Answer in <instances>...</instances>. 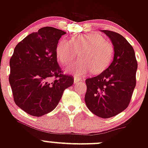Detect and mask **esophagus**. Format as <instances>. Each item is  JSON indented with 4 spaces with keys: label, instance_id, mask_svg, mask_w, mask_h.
<instances>
[{
    "label": "esophagus",
    "instance_id": "esophagus-1",
    "mask_svg": "<svg viewBox=\"0 0 148 148\" xmlns=\"http://www.w3.org/2000/svg\"><path fill=\"white\" fill-rule=\"evenodd\" d=\"M82 82V79H79V78H77V77H74V84H79V82Z\"/></svg>",
    "mask_w": 148,
    "mask_h": 148
}]
</instances>
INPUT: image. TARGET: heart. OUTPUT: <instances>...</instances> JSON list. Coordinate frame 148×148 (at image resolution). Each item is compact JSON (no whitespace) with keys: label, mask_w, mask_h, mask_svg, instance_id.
<instances>
[{"label":"heart","mask_w":148,"mask_h":148,"mask_svg":"<svg viewBox=\"0 0 148 148\" xmlns=\"http://www.w3.org/2000/svg\"><path fill=\"white\" fill-rule=\"evenodd\" d=\"M81 59L68 68L81 77L87 73L99 74L106 69L113 55V47L110 42L97 33L77 35L71 40L62 39L56 47V57L62 65L72 63L78 57Z\"/></svg>","instance_id":"b5f03b06"}]
</instances>
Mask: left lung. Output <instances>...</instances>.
Here are the masks:
<instances>
[{"mask_svg": "<svg viewBox=\"0 0 148 148\" xmlns=\"http://www.w3.org/2000/svg\"><path fill=\"white\" fill-rule=\"evenodd\" d=\"M114 49L113 62L99 75L86 79L85 103L96 116L108 119L128 106L136 85L138 68L133 47L117 32L102 30Z\"/></svg>", "mask_w": 148, "mask_h": 148, "instance_id": "obj_1", "label": "left lung"}]
</instances>
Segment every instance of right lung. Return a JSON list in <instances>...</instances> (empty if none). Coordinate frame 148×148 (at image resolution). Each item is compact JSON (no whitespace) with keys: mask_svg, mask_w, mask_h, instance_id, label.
I'll list each match as a JSON object with an SVG mask.
<instances>
[{"mask_svg":"<svg viewBox=\"0 0 148 148\" xmlns=\"http://www.w3.org/2000/svg\"><path fill=\"white\" fill-rule=\"evenodd\" d=\"M65 34L52 27H42L14 49L9 83L15 104L31 116L53 111L64 91L74 83L73 77L63 74L56 57V47Z\"/></svg>","mask_w":148,"mask_h":148,"instance_id":"1","label":"right lung"}]
</instances>
